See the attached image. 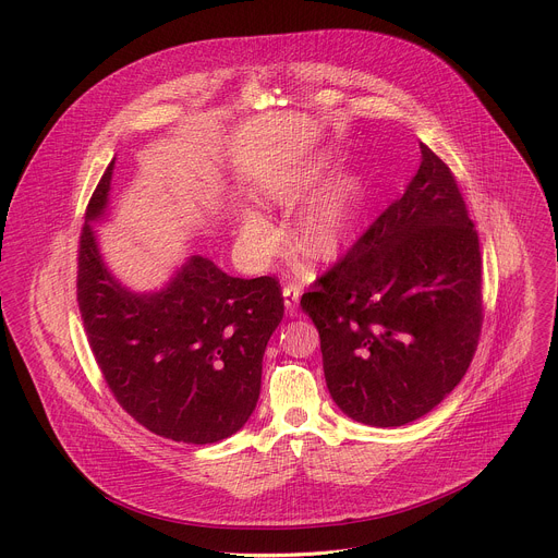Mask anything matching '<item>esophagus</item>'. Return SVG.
Listing matches in <instances>:
<instances>
[{"label":"esophagus","instance_id":"obj_1","mask_svg":"<svg viewBox=\"0 0 558 558\" xmlns=\"http://www.w3.org/2000/svg\"><path fill=\"white\" fill-rule=\"evenodd\" d=\"M282 298H284V311L289 315H298V302H300V291L295 287H284L282 289Z\"/></svg>","mask_w":558,"mask_h":558}]
</instances>
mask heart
<instances>
[{"label":"heart","instance_id":"b5f03b06","mask_svg":"<svg viewBox=\"0 0 558 558\" xmlns=\"http://www.w3.org/2000/svg\"><path fill=\"white\" fill-rule=\"evenodd\" d=\"M323 166H313L298 177L282 179L274 190L271 198L280 205H295L320 177ZM362 207V183L353 174H340L329 185L317 192L311 203L302 209L295 222V245L302 254L313 258L336 256L353 233L355 220ZM238 241L243 250L265 260L278 245L280 233L267 216L256 209H245L238 218Z\"/></svg>","mask_w":558,"mask_h":558}]
</instances>
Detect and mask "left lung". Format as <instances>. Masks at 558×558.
<instances>
[{
  "label": "left lung",
  "instance_id": "8db88e82",
  "mask_svg": "<svg viewBox=\"0 0 558 558\" xmlns=\"http://www.w3.org/2000/svg\"><path fill=\"white\" fill-rule=\"evenodd\" d=\"M420 149L404 196L300 300L333 402L377 428L411 424L450 395L484 323L480 235L450 168Z\"/></svg>",
  "mask_w": 558,
  "mask_h": 558
}]
</instances>
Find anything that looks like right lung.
<instances>
[{"label": "right lung", "instance_id": "obj_1", "mask_svg": "<svg viewBox=\"0 0 558 558\" xmlns=\"http://www.w3.org/2000/svg\"><path fill=\"white\" fill-rule=\"evenodd\" d=\"M114 158L86 209L76 300L95 360L117 402L172 441L214 444L252 417L267 342L282 320L280 284L233 278L190 256L156 291L121 284L99 252L95 225L110 203Z\"/></svg>", "mask_w": 558, "mask_h": 558}]
</instances>
